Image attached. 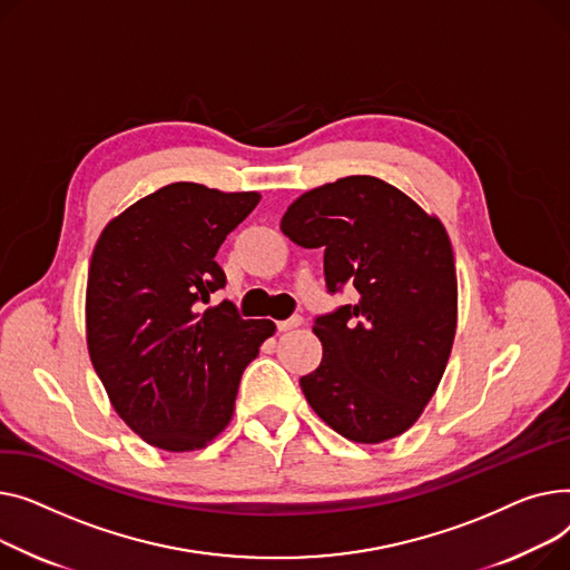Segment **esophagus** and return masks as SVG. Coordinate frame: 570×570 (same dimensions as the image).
<instances>
[{"mask_svg":"<svg viewBox=\"0 0 570 570\" xmlns=\"http://www.w3.org/2000/svg\"><path fill=\"white\" fill-rule=\"evenodd\" d=\"M301 324H304V317H298V315H294V317H289V320H283V322H276L278 331H289V328H296V326H301Z\"/></svg>","mask_w":570,"mask_h":570,"instance_id":"esophagus-1","label":"esophagus"}]
</instances>
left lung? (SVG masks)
Returning <instances> with one entry per match:
<instances>
[{
    "label": "left lung",
    "mask_w": 570,
    "mask_h": 570,
    "mask_svg": "<svg viewBox=\"0 0 570 570\" xmlns=\"http://www.w3.org/2000/svg\"><path fill=\"white\" fill-rule=\"evenodd\" d=\"M281 229L301 248H324L328 292H358L315 320L324 354L301 377L308 405L356 444L407 432L442 382L458 328L446 227L395 186L354 175L298 195Z\"/></svg>",
    "instance_id": "1"
}]
</instances>
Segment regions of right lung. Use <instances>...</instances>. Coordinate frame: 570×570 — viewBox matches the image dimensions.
Returning <instances> with one entry per match:
<instances>
[{
  "mask_svg": "<svg viewBox=\"0 0 570 570\" xmlns=\"http://www.w3.org/2000/svg\"><path fill=\"white\" fill-rule=\"evenodd\" d=\"M259 193L177 181L115 216L94 246L87 350L119 419L163 451L212 444L234 414L246 365L274 336L229 301L205 308L225 274L214 259Z\"/></svg>",
  "mask_w": 570,
  "mask_h": 570,
  "instance_id": "obj_1",
  "label": "right lung"
}]
</instances>
